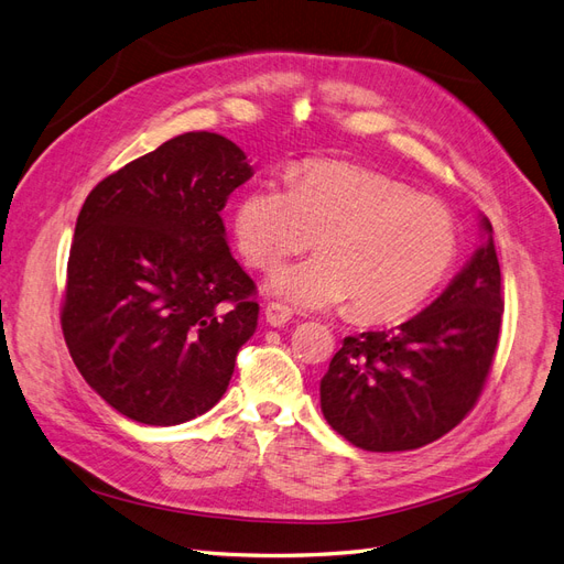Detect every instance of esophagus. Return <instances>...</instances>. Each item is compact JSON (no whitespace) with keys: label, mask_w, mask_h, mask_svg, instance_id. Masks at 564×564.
Masks as SVG:
<instances>
[{"label":"esophagus","mask_w":564,"mask_h":564,"mask_svg":"<svg viewBox=\"0 0 564 564\" xmlns=\"http://www.w3.org/2000/svg\"><path fill=\"white\" fill-rule=\"evenodd\" d=\"M292 319V308L284 303H268L265 305V322L270 327H284V324Z\"/></svg>","instance_id":"esophagus-1"}]
</instances>
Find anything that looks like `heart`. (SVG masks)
I'll list each match as a JSON object with an SVG mask.
<instances>
[{
	"mask_svg": "<svg viewBox=\"0 0 564 564\" xmlns=\"http://www.w3.org/2000/svg\"><path fill=\"white\" fill-rule=\"evenodd\" d=\"M235 242L249 265L322 253L280 268L268 289L299 308L352 301L369 322L398 319L429 299L456 259V220L445 202L365 166L296 164L289 185L261 183L237 202Z\"/></svg>",
	"mask_w": 564,
	"mask_h": 564,
	"instance_id": "b5f03b06",
	"label": "heart"
}]
</instances>
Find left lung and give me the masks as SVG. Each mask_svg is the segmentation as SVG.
<instances>
[{
	"label": "left lung",
	"mask_w": 564,
	"mask_h": 564,
	"mask_svg": "<svg viewBox=\"0 0 564 564\" xmlns=\"http://www.w3.org/2000/svg\"><path fill=\"white\" fill-rule=\"evenodd\" d=\"M429 308L388 332L346 336L319 381L322 414L350 445L406 452L449 433L480 398L497 352L503 292L491 224Z\"/></svg>",
	"instance_id": "obj_1"
}]
</instances>
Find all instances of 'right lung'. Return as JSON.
I'll return each mask as SVG.
<instances>
[{
	"label": "right lung",
	"instance_id": "1",
	"mask_svg": "<svg viewBox=\"0 0 564 564\" xmlns=\"http://www.w3.org/2000/svg\"><path fill=\"white\" fill-rule=\"evenodd\" d=\"M253 169L232 141L191 131L100 181L77 216L61 324L100 398L178 425L224 398L256 332V284L220 212Z\"/></svg>",
	"mask_w": 564,
	"mask_h": 564
}]
</instances>
